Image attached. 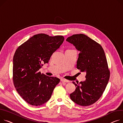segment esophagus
<instances>
[{"label":"esophagus","instance_id":"1","mask_svg":"<svg viewBox=\"0 0 123 123\" xmlns=\"http://www.w3.org/2000/svg\"><path fill=\"white\" fill-rule=\"evenodd\" d=\"M61 81H62V82H65V83H69L70 81L66 80V79H63V78H62L61 79Z\"/></svg>","mask_w":123,"mask_h":123}]
</instances>
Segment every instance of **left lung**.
<instances>
[{
  "instance_id": "obj_1",
  "label": "left lung",
  "mask_w": 123,
  "mask_h": 123,
  "mask_svg": "<svg viewBox=\"0 0 123 123\" xmlns=\"http://www.w3.org/2000/svg\"><path fill=\"white\" fill-rule=\"evenodd\" d=\"M66 41L73 44L80 51L77 68L86 72V80L75 85V91L70 95L76 104L87 106L98 100L103 94L110 78V72L102 46L84 34L68 37Z\"/></svg>"
}]
</instances>
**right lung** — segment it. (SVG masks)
<instances>
[{"label":"right lung","mask_w":123,"mask_h":123,"mask_svg":"<svg viewBox=\"0 0 123 123\" xmlns=\"http://www.w3.org/2000/svg\"><path fill=\"white\" fill-rule=\"evenodd\" d=\"M62 36L34 35L20 45L13 57V81L19 94L32 106H40L50 98L60 80L39 71L63 43Z\"/></svg>","instance_id":"1"}]
</instances>
